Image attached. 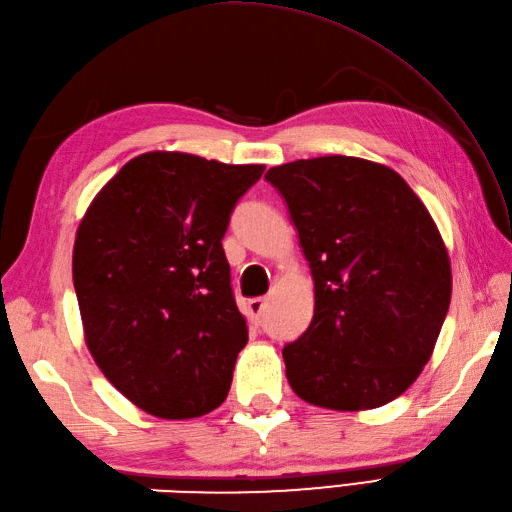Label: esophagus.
Listing matches in <instances>:
<instances>
[{"label":"esophagus","instance_id":"1","mask_svg":"<svg viewBox=\"0 0 512 512\" xmlns=\"http://www.w3.org/2000/svg\"><path fill=\"white\" fill-rule=\"evenodd\" d=\"M264 308H266V299H262V297L250 299V301H248V314H250V319H253L255 323H259V319H262Z\"/></svg>","mask_w":512,"mask_h":512}]
</instances>
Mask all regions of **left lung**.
I'll use <instances>...</instances> for the list:
<instances>
[{"label": "left lung", "instance_id": "1", "mask_svg": "<svg viewBox=\"0 0 512 512\" xmlns=\"http://www.w3.org/2000/svg\"><path fill=\"white\" fill-rule=\"evenodd\" d=\"M314 281V317L284 347L292 391L334 411L383 407L433 354L451 303L436 222L394 169L352 156L268 169Z\"/></svg>", "mask_w": 512, "mask_h": 512}]
</instances>
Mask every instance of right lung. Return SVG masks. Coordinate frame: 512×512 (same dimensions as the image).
<instances>
[{
	"label": "right lung",
	"mask_w": 512,
	"mask_h": 512,
	"mask_svg": "<svg viewBox=\"0 0 512 512\" xmlns=\"http://www.w3.org/2000/svg\"><path fill=\"white\" fill-rule=\"evenodd\" d=\"M264 165L149 151L96 193L74 239L85 343L138 409L198 418L231 389L248 341L222 237Z\"/></svg>",
	"instance_id": "obj_1"
}]
</instances>
